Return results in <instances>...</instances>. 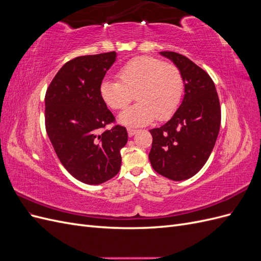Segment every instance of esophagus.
<instances>
[{
  "mask_svg": "<svg viewBox=\"0 0 261 261\" xmlns=\"http://www.w3.org/2000/svg\"><path fill=\"white\" fill-rule=\"evenodd\" d=\"M127 132H128V136L129 137H133L135 134H137V129H134V128H127Z\"/></svg>",
  "mask_w": 261,
  "mask_h": 261,
  "instance_id": "obj_1",
  "label": "esophagus"
}]
</instances>
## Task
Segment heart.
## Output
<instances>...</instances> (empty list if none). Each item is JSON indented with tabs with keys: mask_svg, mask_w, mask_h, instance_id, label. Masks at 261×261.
Listing matches in <instances>:
<instances>
[{
	"mask_svg": "<svg viewBox=\"0 0 261 261\" xmlns=\"http://www.w3.org/2000/svg\"><path fill=\"white\" fill-rule=\"evenodd\" d=\"M118 81L103 80L100 96L113 110H122L133 99L136 105L118 115V122L130 127L144 126L158 118L164 121L177 110L184 92L179 68L152 57H139L126 63L117 72Z\"/></svg>",
	"mask_w": 261,
	"mask_h": 261,
	"instance_id": "1",
	"label": "heart"
}]
</instances>
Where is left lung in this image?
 <instances>
[{
    "label": "left lung",
    "instance_id": "obj_1",
    "mask_svg": "<svg viewBox=\"0 0 261 261\" xmlns=\"http://www.w3.org/2000/svg\"><path fill=\"white\" fill-rule=\"evenodd\" d=\"M184 78V98L170 120L150 129L149 160L153 170L172 180L193 177L207 162L221 124L219 97L210 76L181 54L160 52Z\"/></svg>",
    "mask_w": 261,
    "mask_h": 261
}]
</instances>
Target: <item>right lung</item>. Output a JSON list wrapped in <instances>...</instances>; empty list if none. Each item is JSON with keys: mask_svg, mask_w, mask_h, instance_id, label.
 I'll return each instance as SVG.
<instances>
[{"mask_svg": "<svg viewBox=\"0 0 261 261\" xmlns=\"http://www.w3.org/2000/svg\"><path fill=\"white\" fill-rule=\"evenodd\" d=\"M116 52L76 58L63 65L45 93V128L61 163L76 179L98 185L121 169L128 139L120 125L100 132L114 116L100 96V84Z\"/></svg>", "mask_w": 261, "mask_h": 261, "instance_id": "right-lung-1", "label": "right lung"}]
</instances>
